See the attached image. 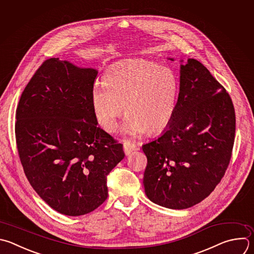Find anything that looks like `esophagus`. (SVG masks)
Wrapping results in <instances>:
<instances>
[{
    "label": "esophagus",
    "mask_w": 254,
    "mask_h": 254,
    "mask_svg": "<svg viewBox=\"0 0 254 254\" xmlns=\"http://www.w3.org/2000/svg\"><path fill=\"white\" fill-rule=\"evenodd\" d=\"M135 148V144L131 141H128V140H125L124 142V150L126 152L127 155H128L132 150H134Z\"/></svg>",
    "instance_id": "obj_1"
}]
</instances>
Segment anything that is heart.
Masks as SVG:
<instances>
[{"instance_id": "heart-1", "label": "heart", "mask_w": 254, "mask_h": 254, "mask_svg": "<svg viewBox=\"0 0 254 254\" xmlns=\"http://www.w3.org/2000/svg\"><path fill=\"white\" fill-rule=\"evenodd\" d=\"M180 82L168 67L133 60L112 64L104 82L92 91V106L100 126L112 132L123 113L127 114L124 131L139 135L145 130L156 133L172 122L178 103Z\"/></svg>"}]
</instances>
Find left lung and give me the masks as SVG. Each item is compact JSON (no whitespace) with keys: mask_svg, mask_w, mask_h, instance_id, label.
<instances>
[{"mask_svg":"<svg viewBox=\"0 0 254 254\" xmlns=\"http://www.w3.org/2000/svg\"><path fill=\"white\" fill-rule=\"evenodd\" d=\"M234 135L235 112L228 93L200 62L189 59L181 65L172 122L162 135L142 145L146 196L172 209L203 200L227 170Z\"/></svg>","mask_w":254,"mask_h":254,"instance_id":"left-lung-1","label":"left lung"}]
</instances>
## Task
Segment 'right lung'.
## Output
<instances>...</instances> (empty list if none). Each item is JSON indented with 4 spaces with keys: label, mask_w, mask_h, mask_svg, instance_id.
<instances>
[{
    "label": "right lung",
    "mask_w": 254,
    "mask_h": 254,
    "mask_svg": "<svg viewBox=\"0 0 254 254\" xmlns=\"http://www.w3.org/2000/svg\"><path fill=\"white\" fill-rule=\"evenodd\" d=\"M98 71L52 58L37 69L16 111V141L32 188L52 208L77 216L108 198L107 177L123 144L98 127L92 91Z\"/></svg>",
    "instance_id": "right-lung-1"
}]
</instances>
